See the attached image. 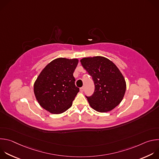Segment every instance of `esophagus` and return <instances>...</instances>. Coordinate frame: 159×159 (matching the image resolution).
I'll use <instances>...</instances> for the list:
<instances>
[{"label": "esophagus", "instance_id": "1", "mask_svg": "<svg viewBox=\"0 0 159 159\" xmlns=\"http://www.w3.org/2000/svg\"><path fill=\"white\" fill-rule=\"evenodd\" d=\"M80 92H81V93H83V92L84 91V87H81V88L80 89Z\"/></svg>", "mask_w": 159, "mask_h": 159}]
</instances>
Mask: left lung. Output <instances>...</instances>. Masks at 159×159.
Masks as SVG:
<instances>
[{
    "label": "left lung",
    "instance_id": "8db88e82",
    "mask_svg": "<svg viewBox=\"0 0 159 159\" xmlns=\"http://www.w3.org/2000/svg\"><path fill=\"white\" fill-rule=\"evenodd\" d=\"M80 62L95 85L94 94L86 96L93 109L106 112L120 104L126 91V82L116 65L107 58L97 56L85 57Z\"/></svg>",
    "mask_w": 159,
    "mask_h": 159
}]
</instances>
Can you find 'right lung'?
<instances>
[{
    "label": "right lung",
    "instance_id": "add662e5",
    "mask_svg": "<svg viewBox=\"0 0 159 159\" xmlns=\"http://www.w3.org/2000/svg\"><path fill=\"white\" fill-rule=\"evenodd\" d=\"M79 60L58 58L45 66L34 84L39 105L52 114H61L72 105L79 89L73 75Z\"/></svg>",
    "mask_w": 159,
    "mask_h": 159
}]
</instances>
